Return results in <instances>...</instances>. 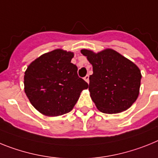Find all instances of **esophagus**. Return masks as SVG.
Here are the masks:
<instances>
[{
	"label": "esophagus",
	"mask_w": 158,
	"mask_h": 158,
	"mask_svg": "<svg viewBox=\"0 0 158 158\" xmlns=\"http://www.w3.org/2000/svg\"><path fill=\"white\" fill-rule=\"evenodd\" d=\"M83 79H84V80L86 81V82H87V83H89V75H86V76H85V77L83 78Z\"/></svg>",
	"instance_id": "esophagus-1"
}]
</instances>
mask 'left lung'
I'll use <instances>...</instances> for the list:
<instances>
[{
    "label": "left lung",
    "mask_w": 158,
    "mask_h": 158,
    "mask_svg": "<svg viewBox=\"0 0 158 158\" xmlns=\"http://www.w3.org/2000/svg\"><path fill=\"white\" fill-rule=\"evenodd\" d=\"M81 53L93 67L89 91L97 109L110 114L129 109L139 94L142 74L138 66L111 48L98 53L82 49Z\"/></svg>",
    "instance_id": "left-lung-1"
}]
</instances>
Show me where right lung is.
Instances as JSON below:
<instances>
[{
  "label": "right lung",
  "mask_w": 158,
  "mask_h": 158,
  "mask_svg": "<svg viewBox=\"0 0 158 158\" xmlns=\"http://www.w3.org/2000/svg\"><path fill=\"white\" fill-rule=\"evenodd\" d=\"M74 52L61 48L43 54L24 72V92L40 113L56 117L70 112L88 84L71 63Z\"/></svg>",
  "instance_id": "obj_1"
}]
</instances>
